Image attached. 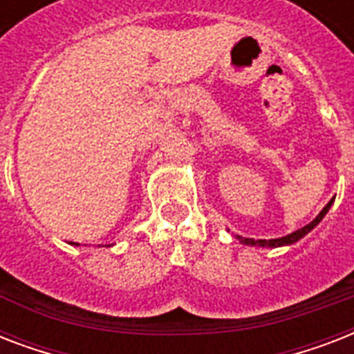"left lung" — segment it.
Listing matches in <instances>:
<instances>
[{
  "mask_svg": "<svg viewBox=\"0 0 354 354\" xmlns=\"http://www.w3.org/2000/svg\"><path fill=\"white\" fill-rule=\"evenodd\" d=\"M330 204H333V200H330L329 204L325 205L324 209H322V213H319V215L316 216V218H314L313 222H310V224H307V226L301 227V230H297V232L290 233V235L281 236V239H270V241H253V239H242V236H239V239H241L242 244H250V246H255V244H259V246H270V248H275V246H285V244H294V242L299 241V239H301V236L307 235V233L310 232V230H314V227L318 226L319 221H322V218H324V216H325V213H327V211H329Z\"/></svg>",
  "mask_w": 354,
  "mask_h": 354,
  "instance_id": "obj_1",
  "label": "left lung"
}]
</instances>
